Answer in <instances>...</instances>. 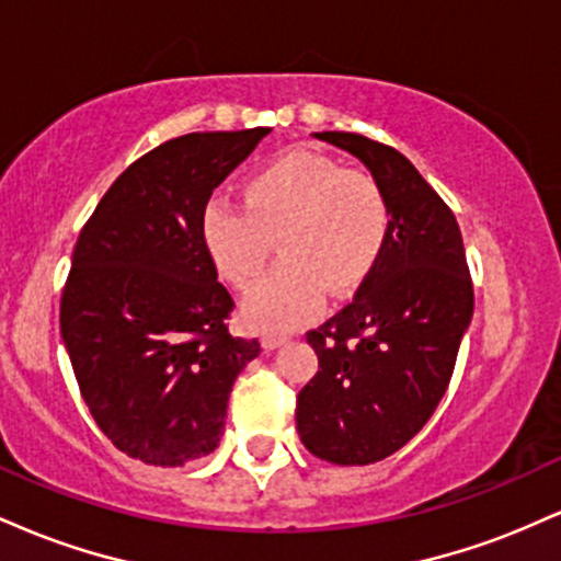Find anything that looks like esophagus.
<instances>
[{"instance_id":"obj_1","label":"esophagus","mask_w":561,"mask_h":561,"mask_svg":"<svg viewBox=\"0 0 561 561\" xmlns=\"http://www.w3.org/2000/svg\"><path fill=\"white\" fill-rule=\"evenodd\" d=\"M287 334H276V332H266L261 337V345L266 347V351H274V347H279V345H285L287 343Z\"/></svg>"}]
</instances>
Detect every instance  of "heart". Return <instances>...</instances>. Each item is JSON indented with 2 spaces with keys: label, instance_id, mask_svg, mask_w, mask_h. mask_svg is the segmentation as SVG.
Wrapping results in <instances>:
<instances>
[{
  "label": "heart",
  "instance_id": "1",
  "mask_svg": "<svg viewBox=\"0 0 561 561\" xmlns=\"http://www.w3.org/2000/svg\"><path fill=\"white\" fill-rule=\"evenodd\" d=\"M390 221L388 192L375 173L313 150H287L248 179L244 205L210 199L199 229L218 276L237 289L259 282L272 240L279 242V268L244 300V321L287 330L319 311L324 289L345 295L369 279Z\"/></svg>",
  "mask_w": 561,
  "mask_h": 561
}]
</instances>
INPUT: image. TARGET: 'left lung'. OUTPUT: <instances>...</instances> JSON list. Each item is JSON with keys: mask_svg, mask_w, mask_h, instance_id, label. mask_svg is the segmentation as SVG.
I'll return each mask as SVG.
<instances>
[{"mask_svg": "<svg viewBox=\"0 0 561 561\" xmlns=\"http://www.w3.org/2000/svg\"><path fill=\"white\" fill-rule=\"evenodd\" d=\"M319 139L356 156L390 199L382 259L343 311L306 332L319 371L300 390L302 446L332 465H375L403 448L446 396L474 308L454 210L396 147L362 134Z\"/></svg>", "mask_w": 561, "mask_h": 561, "instance_id": "obj_1", "label": "left lung"}]
</instances>
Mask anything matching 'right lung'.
<instances>
[{
  "mask_svg": "<svg viewBox=\"0 0 561 561\" xmlns=\"http://www.w3.org/2000/svg\"><path fill=\"white\" fill-rule=\"evenodd\" d=\"M272 128L195 131L134 160L73 248L60 332L83 403L115 448L182 467L218 446L231 385L261 353L203 242L210 195Z\"/></svg>",
  "mask_w": 561,
  "mask_h": 561,
  "instance_id": "add662e5",
  "label": "right lung"
}]
</instances>
